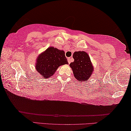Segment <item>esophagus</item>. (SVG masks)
Returning <instances> with one entry per match:
<instances>
[{
	"label": "esophagus",
	"instance_id": "esophagus-1",
	"mask_svg": "<svg viewBox=\"0 0 131 131\" xmlns=\"http://www.w3.org/2000/svg\"><path fill=\"white\" fill-rule=\"evenodd\" d=\"M72 57H68V63H69V64L72 61Z\"/></svg>",
	"mask_w": 131,
	"mask_h": 131
}]
</instances>
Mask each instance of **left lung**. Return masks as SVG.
Here are the masks:
<instances>
[{"instance_id":"8db88e82","label":"left lung","mask_w":131,"mask_h":131,"mask_svg":"<svg viewBox=\"0 0 131 131\" xmlns=\"http://www.w3.org/2000/svg\"><path fill=\"white\" fill-rule=\"evenodd\" d=\"M74 61L71 63L70 67L73 71L75 78L78 82H87L93 71L91 59L85 51H79L74 53Z\"/></svg>"}]
</instances>
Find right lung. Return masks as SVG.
<instances>
[{
    "label": "right lung",
    "mask_w": 131,
    "mask_h": 131,
    "mask_svg": "<svg viewBox=\"0 0 131 131\" xmlns=\"http://www.w3.org/2000/svg\"><path fill=\"white\" fill-rule=\"evenodd\" d=\"M68 64L63 50L50 47L38 56L35 67L40 77L49 78L54 74L59 67Z\"/></svg>",
    "instance_id": "1"
}]
</instances>
